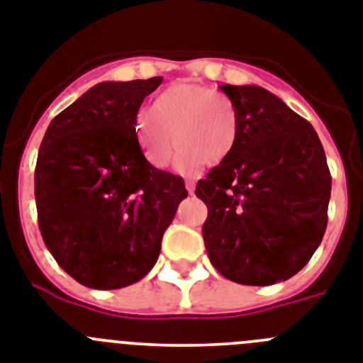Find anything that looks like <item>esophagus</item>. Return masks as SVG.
I'll list each match as a JSON object with an SVG mask.
<instances>
[{
  "label": "esophagus",
  "instance_id": "34e87169",
  "mask_svg": "<svg viewBox=\"0 0 363 363\" xmlns=\"http://www.w3.org/2000/svg\"><path fill=\"white\" fill-rule=\"evenodd\" d=\"M185 187H187L189 194H194V187H196V185H194V182H191V179H189V182H185Z\"/></svg>",
  "mask_w": 363,
  "mask_h": 363
}]
</instances>
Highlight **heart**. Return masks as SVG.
Returning <instances> with one entry per match:
<instances>
[{"label": "heart", "mask_w": 363, "mask_h": 363, "mask_svg": "<svg viewBox=\"0 0 363 363\" xmlns=\"http://www.w3.org/2000/svg\"><path fill=\"white\" fill-rule=\"evenodd\" d=\"M145 157L157 169L169 165L172 139L176 167L193 172L200 163L218 165L233 154L238 139V111L233 101L202 84L176 82L135 121Z\"/></svg>", "instance_id": "1"}]
</instances>
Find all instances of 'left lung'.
<instances>
[{
	"label": "left lung",
	"mask_w": 363,
	"mask_h": 363,
	"mask_svg": "<svg viewBox=\"0 0 363 363\" xmlns=\"http://www.w3.org/2000/svg\"><path fill=\"white\" fill-rule=\"evenodd\" d=\"M238 111L233 154L196 184L209 261L229 281L268 286L301 270L327 229L330 178L306 119L259 86L222 84Z\"/></svg>",
	"instance_id": "obj_1"
}]
</instances>
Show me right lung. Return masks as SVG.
Here are the masks:
<instances>
[{
    "instance_id": "1",
    "label": "right lung",
    "mask_w": 363,
    "mask_h": 363,
    "mask_svg": "<svg viewBox=\"0 0 363 363\" xmlns=\"http://www.w3.org/2000/svg\"><path fill=\"white\" fill-rule=\"evenodd\" d=\"M161 77L101 82L51 121L34 170L43 242L80 284L113 290L154 268L187 198L184 178L152 167L135 119Z\"/></svg>"
}]
</instances>
